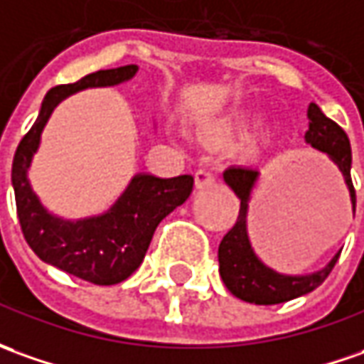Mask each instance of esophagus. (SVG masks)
<instances>
[{
    "label": "esophagus",
    "mask_w": 364,
    "mask_h": 364,
    "mask_svg": "<svg viewBox=\"0 0 364 364\" xmlns=\"http://www.w3.org/2000/svg\"><path fill=\"white\" fill-rule=\"evenodd\" d=\"M215 181H217V177L211 169H199L195 173V187L197 189H209V187H213Z\"/></svg>",
    "instance_id": "34e87169"
}]
</instances>
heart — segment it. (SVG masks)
Listing matches in <instances>:
<instances>
[{
  "mask_svg": "<svg viewBox=\"0 0 364 364\" xmlns=\"http://www.w3.org/2000/svg\"><path fill=\"white\" fill-rule=\"evenodd\" d=\"M259 121L257 113H237V115H231V117H225L223 121H219V131L223 135H233V133H243V131L251 129L255 123ZM267 143V139H255L251 143L249 151L251 153H259L263 149V145Z\"/></svg>",
  "mask_w": 364,
  "mask_h": 364,
  "instance_id": "b5f03b06",
  "label": "heart"
}]
</instances>
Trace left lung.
<instances>
[{
	"label": "left lung",
	"mask_w": 364,
	"mask_h": 364,
	"mask_svg": "<svg viewBox=\"0 0 364 364\" xmlns=\"http://www.w3.org/2000/svg\"><path fill=\"white\" fill-rule=\"evenodd\" d=\"M306 117H309V131L305 133V141L311 147L325 153L328 159L337 165L338 171L343 173L348 195H350V203H353V211H355L357 197H355V187L350 179L353 157H350V143H348L347 133L341 129L335 121L328 119L327 115L318 109L317 103L309 105ZM223 179L241 199L237 223L231 227V231L225 235L219 245V273H221L225 287L237 299L255 303V305H279V303H285V301L315 291L333 271L338 253L331 259L327 267H323L321 271L311 273V275H283V273L273 271L255 255L249 235H247V209H249L251 191L259 179V171L249 169V167H229L223 173Z\"/></svg>",
	"instance_id": "obj_1"
}]
</instances>
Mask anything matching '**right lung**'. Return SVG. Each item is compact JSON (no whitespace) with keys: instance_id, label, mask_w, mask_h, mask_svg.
<instances>
[{"instance_id":"add662e5","label":"right lung","mask_w":364,"mask_h":364,"mask_svg":"<svg viewBox=\"0 0 364 364\" xmlns=\"http://www.w3.org/2000/svg\"><path fill=\"white\" fill-rule=\"evenodd\" d=\"M137 65L101 69L69 85L49 89L33 127L19 141L11 167L17 219L31 251L49 265L93 285H117L141 265L153 233L193 191L191 175L159 179L139 173L107 213L65 221L47 211L29 185L27 169L41 131L59 101L87 87H107L131 79Z\"/></svg>"}]
</instances>
